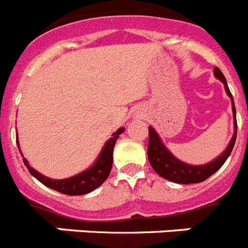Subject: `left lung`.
<instances>
[{"mask_svg":"<svg viewBox=\"0 0 248 248\" xmlns=\"http://www.w3.org/2000/svg\"><path fill=\"white\" fill-rule=\"evenodd\" d=\"M213 74L222 84L225 85L226 94L230 96L231 103H232V113H233V135L226 148L217 158H215L211 162L206 164H200V166H192L186 162H182L177 156L173 155L169 152L168 148L164 145L158 133L153 126H149V141H148V159H149L150 166L153 167L160 177L164 179H168L174 183H181V185H190V183H201L206 181L211 175L215 174L219 168H221L227 158L230 156L231 152L233 149V145L236 143L237 135V120H236V108H234L233 96L231 94L228 89L227 81H226L225 75L222 74L218 67H215Z\"/></svg>","mask_w":248,"mask_h":248,"instance_id":"left-lung-1","label":"left lung"}]
</instances>
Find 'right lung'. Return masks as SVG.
Returning a JSON list of instances; mask_svg holds the SVG:
<instances>
[{
  "instance_id": "add662e5",
  "label": "right lung",
  "mask_w": 248,
  "mask_h": 248,
  "mask_svg": "<svg viewBox=\"0 0 248 248\" xmlns=\"http://www.w3.org/2000/svg\"><path fill=\"white\" fill-rule=\"evenodd\" d=\"M125 130L124 126L119 128L116 132L113 133L111 138L107 140V143L104 144L103 149H101L100 154L98 158L93 163V166L89 167L88 169L82 170V172L78 173V174L69 177V178L63 179H52L48 178L46 175L41 174L37 172L36 169L30 166L27 159L21 153L20 144H18V137L16 138L17 141V147L20 150L21 155L23 156V164L27 167L29 172L35 177L39 182H41L42 185H45L46 187L51 188L54 190H58L60 193L69 194V196H81V194H86L100 187L104 182L107 181L109 177L110 170H111V166H113V150L114 145H115L116 139L119 138V135Z\"/></svg>"
}]
</instances>
